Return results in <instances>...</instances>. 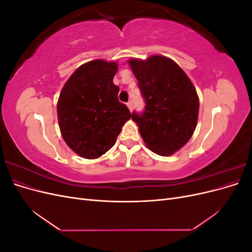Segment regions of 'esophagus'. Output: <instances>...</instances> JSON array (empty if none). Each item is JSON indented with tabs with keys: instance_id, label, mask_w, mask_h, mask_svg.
Instances as JSON below:
<instances>
[{
	"instance_id": "1",
	"label": "esophagus",
	"mask_w": 252,
	"mask_h": 252,
	"mask_svg": "<svg viewBox=\"0 0 252 252\" xmlns=\"http://www.w3.org/2000/svg\"><path fill=\"white\" fill-rule=\"evenodd\" d=\"M127 106H128V108H129V110H132V102L131 101H129L128 103H127Z\"/></svg>"
}]
</instances>
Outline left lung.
Masks as SVG:
<instances>
[{
    "instance_id": "8db88e82",
    "label": "left lung",
    "mask_w": 252,
    "mask_h": 252,
    "mask_svg": "<svg viewBox=\"0 0 252 252\" xmlns=\"http://www.w3.org/2000/svg\"><path fill=\"white\" fill-rule=\"evenodd\" d=\"M145 102L143 112H132L147 147L170 156L190 140L199 114V96L191 81L172 60L152 56L130 60Z\"/></svg>"
}]
</instances>
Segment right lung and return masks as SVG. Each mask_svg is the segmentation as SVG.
Returning <instances> with one entry per match:
<instances>
[{"instance_id":"1","label":"right lung","mask_w":252,"mask_h":252,"mask_svg":"<svg viewBox=\"0 0 252 252\" xmlns=\"http://www.w3.org/2000/svg\"><path fill=\"white\" fill-rule=\"evenodd\" d=\"M118 65L94 60L82 65L64 85L58 102L63 139L75 154L96 158L116 143L131 113L119 101L113 84Z\"/></svg>"}]
</instances>
